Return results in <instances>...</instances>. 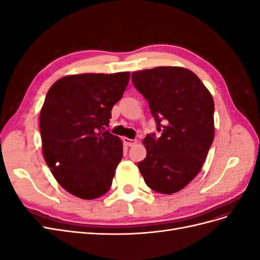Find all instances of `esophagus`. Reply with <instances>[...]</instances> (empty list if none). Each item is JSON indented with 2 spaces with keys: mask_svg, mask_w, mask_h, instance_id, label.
Here are the masks:
<instances>
[{
  "mask_svg": "<svg viewBox=\"0 0 260 260\" xmlns=\"http://www.w3.org/2000/svg\"><path fill=\"white\" fill-rule=\"evenodd\" d=\"M123 142L125 145H128L129 147L131 146H135L137 144V140H133V139H128V138H123Z\"/></svg>",
  "mask_w": 260,
  "mask_h": 260,
  "instance_id": "obj_1",
  "label": "esophagus"
}]
</instances>
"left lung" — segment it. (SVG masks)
Masks as SVG:
<instances>
[{
    "label": "left lung",
    "mask_w": 260,
    "mask_h": 260,
    "mask_svg": "<svg viewBox=\"0 0 260 260\" xmlns=\"http://www.w3.org/2000/svg\"><path fill=\"white\" fill-rule=\"evenodd\" d=\"M132 83L147 101L159 138L147 135L146 157L138 167L148 187L172 194L198 176L214 141L215 104L191 70L156 67L132 74Z\"/></svg>",
    "instance_id": "obj_1"
}]
</instances>
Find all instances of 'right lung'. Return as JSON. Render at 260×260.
Here are the masks:
<instances>
[{"label":"right lung","instance_id":"right-lung-1","mask_svg":"<svg viewBox=\"0 0 260 260\" xmlns=\"http://www.w3.org/2000/svg\"><path fill=\"white\" fill-rule=\"evenodd\" d=\"M129 79L127 72L66 76L46 94L40 113L44 159L77 198L98 199L112 186L122 143L107 127Z\"/></svg>","mask_w":260,"mask_h":260}]
</instances>
